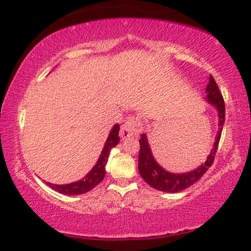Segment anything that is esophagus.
I'll return each instance as SVG.
<instances>
[{
  "mask_svg": "<svg viewBox=\"0 0 251 251\" xmlns=\"http://www.w3.org/2000/svg\"><path fill=\"white\" fill-rule=\"evenodd\" d=\"M140 131V120L135 117H128L127 120L124 123L120 129V138L123 140H126L131 138L133 135H136V133Z\"/></svg>",
  "mask_w": 251,
  "mask_h": 251,
  "instance_id": "esophagus-1",
  "label": "esophagus"
}]
</instances>
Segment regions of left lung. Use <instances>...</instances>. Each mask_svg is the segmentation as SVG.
Segmentation results:
<instances>
[{"label":"left lung","mask_w":251,"mask_h":251,"mask_svg":"<svg viewBox=\"0 0 251 251\" xmlns=\"http://www.w3.org/2000/svg\"><path fill=\"white\" fill-rule=\"evenodd\" d=\"M206 101L216 106L219 117V131L216 135V141L213 143V148L210 155L206 158L204 164L200 168L195 169L194 171L176 175V173L168 172L162 166L157 164L153 158L151 149H150L148 140L146 134H141L140 138V152H139V172L143 180L151 186L152 188L160 192L166 193H178L181 190L188 188L189 186L194 185L202 178L203 175L208 171L210 166L212 165L215 156L218 149L219 140L222 136L223 125L225 123V103L222 93H220L218 85H217L212 75L209 76V83L206 86Z\"/></svg>","instance_id":"8db88e82"}]
</instances>
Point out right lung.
<instances>
[{"instance_id":"1","label":"right lung","mask_w":251,"mask_h":251,"mask_svg":"<svg viewBox=\"0 0 251 251\" xmlns=\"http://www.w3.org/2000/svg\"><path fill=\"white\" fill-rule=\"evenodd\" d=\"M119 125L116 124L113 126L111 132L106 139V142L103 148L101 155H100L98 163L94 165V168L91 170V172L87 175L85 178L79 180V181L68 183V185H52V183L47 182V185L51 187L56 192L64 194V195H80V194H85L89 190H92L96 185H99L100 182L104 179L105 176V164L108 162V157L113 147L118 145L120 139H119Z\"/></svg>"}]
</instances>
